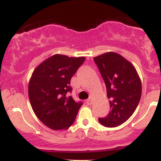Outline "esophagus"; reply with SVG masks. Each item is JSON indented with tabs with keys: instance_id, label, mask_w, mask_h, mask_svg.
Returning <instances> with one entry per match:
<instances>
[{
	"instance_id": "esophagus-1",
	"label": "esophagus",
	"mask_w": 161,
	"mask_h": 161,
	"mask_svg": "<svg viewBox=\"0 0 161 161\" xmlns=\"http://www.w3.org/2000/svg\"><path fill=\"white\" fill-rule=\"evenodd\" d=\"M86 103L88 105H91L92 103V97H90V98L88 99V100H86Z\"/></svg>"
}]
</instances>
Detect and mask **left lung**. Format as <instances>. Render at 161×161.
<instances>
[{"label": "left lung", "mask_w": 161, "mask_h": 161, "mask_svg": "<svg viewBox=\"0 0 161 161\" xmlns=\"http://www.w3.org/2000/svg\"><path fill=\"white\" fill-rule=\"evenodd\" d=\"M103 77L111 111L99 118L101 125L113 128L125 122L136 111L142 95V84L132 64L114 52L93 58Z\"/></svg>", "instance_id": "1"}]
</instances>
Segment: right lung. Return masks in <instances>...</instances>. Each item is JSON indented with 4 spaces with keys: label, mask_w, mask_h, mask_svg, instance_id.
I'll list each match as a JSON object with an SVG mask.
<instances>
[{
    "label": "right lung",
    "mask_w": 161,
    "mask_h": 161,
    "mask_svg": "<svg viewBox=\"0 0 161 161\" xmlns=\"http://www.w3.org/2000/svg\"><path fill=\"white\" fill-rule=\"evenodd\" d=\"M86 58L54 54L39 64L29 82V97L34 113L53 130L69 128L74 123L82 102L67 97L71 92V77Z\"/></svg>",
    "instance_id": "right-lung-1"
}]
</instances>
